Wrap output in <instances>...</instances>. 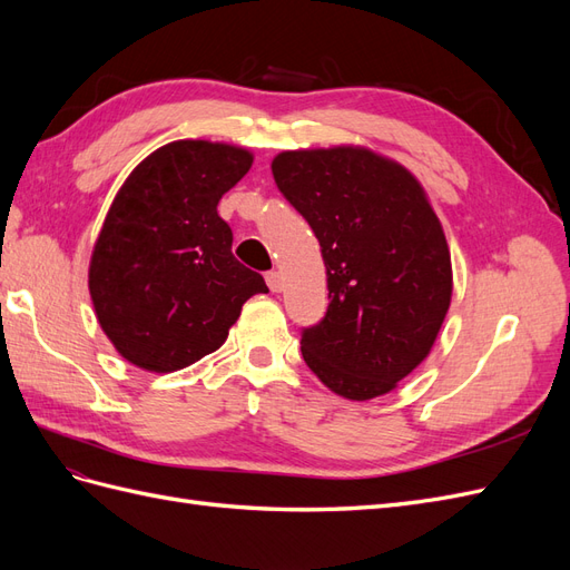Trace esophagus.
<instances>
[{"label":"esophagus","instance_id":"34e87169","mask_svg":"<svg viewBox=\"0 0 570 570\" xmlns=\"http://www.w3.org/2000/svg\"><path fill=\"white\" fill-rule=\"evenodd\" d=\"M266 283L271 287V292H281L283 289V275L278 271L266 273Z\"/></svg>","mask_w":570,"mask_h":570}]
</instances>
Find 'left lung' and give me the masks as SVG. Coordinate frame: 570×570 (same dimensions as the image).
Listing matches in <instances>:
<instances>
[{
	"instance_id": "1",
	"label": "left lung",
	"mask_w": 570,
	"mask_h": 570,
	"mask_svg": "<svg viewBox=\"0 0 570 570\" xmlns=\"http://www.w3.org/2000/svg\"><path fill=\"white\" fill-rule=\"evenodd\" d=\"M271 168L327 275L325 318L302 333L306 366L344 400L392 392L433 350L452 304V256L423 185L361 145L281 151Z\"/></svg>"
}]
</instances>
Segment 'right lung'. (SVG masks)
Here are the masks:
<instances>
[{
    "mask_svg": "<svg viewBox=\"0 0 570 570\" xmlns=\"http://www.w3.org/2000/svg\"><path fill=\"white\" fill-rule=\"evenodd\" d=\"M252 161L237 145L176 140L120 185L88 285L101 331L132 366L174 373L195 364L226 342L252 295L268 292L233 256V230L216 212Z\"/></svg>",
    "mask_w": 570,
    "mask_h": 570,
    "instance_id": "1",
    "label": "right lung"
}]
</instances>
